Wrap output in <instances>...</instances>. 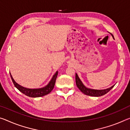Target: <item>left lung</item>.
<instances>
[{
	"label": "left lung",
	"instance_id": "left-lung-1",
	"mask_svg": "<svg viewBox=\"0 0 130 130\" xmlns=\"http://www.w3.org/2000/svg\"><path fill=\"white\" fill-rule=\"evenodd\" d=\"M111 35H112L113 38H114L113 35L112 34H111ZM75 79H76V86H77V87L79 88V89L84 94L87 95H89V96H102L106 94V93H108V92L115 86V85L112 86L111 87L107 88V89H105V90H92V89H90V88L86 87L85 86L83 85V83H82V82H81V80H80L79 77H78L77 73H76Z\"/></svg>",
	"mask_w": 130,
	"mask_h": 130
}]
</instances>
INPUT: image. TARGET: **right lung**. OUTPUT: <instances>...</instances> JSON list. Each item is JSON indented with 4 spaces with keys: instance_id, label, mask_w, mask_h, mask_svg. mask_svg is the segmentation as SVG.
I'll return each mask as SVG.
<instances>
[{
    "instance_id": "right-lung-1",
    "label": "right lung",
    "mask_w": 130,
    "mask_h": 130,
    "mask_svg": "<svg viewBox=\"0 0 130 130\" xmlns=\"http://www.w3.org/2000/svg\"><path fill=\"white\" fill-rule=\"evenodd\" d=\"M58 72L57 71L56 72V73L54 74L52 79L51 80V81L50 82V83L48 84V85L46 86V87L42 88H39V89H29V88H26L22 87V86H21L14 81L13 77H12L11 75V73H10V76H11V80L12 81H13L14 85L15 86V87L17 88L19 91L22 92V93L24 94L25 95H26L30 96V97L35 98L46 95L49 94L51 91H52L54 87L55 80H56L58 75Z\"/></svg>"
}]
</instances>
